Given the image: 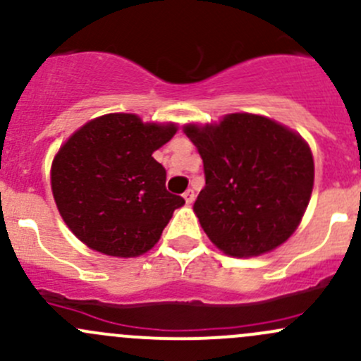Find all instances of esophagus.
Masks as SVG:
<instances>
[{"label": "esophagus", "mask_w": 361, "mask_h": 361, "mask_svg": "<svg viewBox=\"0 0 361 361\" xmlns=\"http://www.w3.org/2000/svg\"><path fill=\"white\" fill-rule=\"evenodd\" d=\"M183 199H185V202H187V204H192V202H194V199H195L194 190H190V188H188V190L185 192V194H183Z\"/></svg>", "instance_id": "obj_1"}]
</instances>
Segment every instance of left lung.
<instances>
[{"instance_id":"1","label":"left lung","mask_w":361,"mask_h":361,"mask_svg":"<svg viewBox=\"0 0 361 361\" xmlns=\"http://www.w3.org/2000/svg\"><path fill=\"white\" fill-rule=\"evenodd\" d=\"M206 185L194 211L216 248L246 258L278 248L305 213L314 183L311 148L288 127L251 113L185 126Z\"/></svg>"}]
</instances>
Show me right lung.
<instances>
[{"mask_svg": "<svg viewBox=\"0 0 361 361\" xmlns=\"http://www.w3.org/2000/svg\"><path fill=\"white\" fill-rule=\"evenodd\" d=\"M174 133V123L110 113L87 122L61 147L50 171L52 194L83 245L122 258L154 248L185 204L166 190V169L152 157Z\"/></svg>", "mask_w": 361, "mask_h": 361, "instance_id": "obj_1", "label": "right lung"}]
</instances>
